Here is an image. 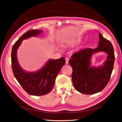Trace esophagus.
Segmentation results:
<instances>
[{
  "mask_svg": "<svg viewBox=\"0 0 122 122\" xmlns=\"http://www.w3.org/2000/svg\"><path fill=\"white\" fill-rule=\"evenodd\" d=\"M65 60H66V64H68L69 63V59L68 58V57H66L65 58Z\"/></svg>",
  "mask_w": 122,
  "mask_h": 122,
  "instance_id": "obj_1",
  "label": "esophagus"
}]
</instances>
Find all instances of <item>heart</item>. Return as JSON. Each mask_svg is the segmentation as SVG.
I'll use <instances>...</instances> for the list:
<instances>
[{
    "instance_id": "heart-1",
    "label": "heart",
    "mask_w": 122,
    "mask_h": 122,
    "mask_svg": "<svg viewBox=\"0 0 122 122\" xmlns=\"http://www.w3.org/2000/svg\"><path fill=\"white\" fill-rule=\"evenodd\" d=\"M78 41V40H75L74 41V43H76V42H77Z\"/></svg>"
}]
</instances>
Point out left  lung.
<instances>
[{"label": "left lung", "instance_id": "8db88e82", "mask_svg": "<svg viewBox=\"0 0 122 122\" xmlns=\"http://www.w3.org/2000/svg\"><path fill=\"white\" fill-rule=\"evenodd\" d=\"M98 47L84 48L72 55L69 65L73 68L72 80L74 88L84 94L92 95L100 92L108 83L113 68L115 54L111 43L99 33ZM104 51L108 54L103 66H91L93 53Z\"/></svg>", "mask_w": 122, "mask_h": 122}]
</instances>
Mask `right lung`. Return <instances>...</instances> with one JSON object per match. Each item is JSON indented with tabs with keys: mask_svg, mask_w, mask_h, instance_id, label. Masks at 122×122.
I'll use <instances>...</instances> for the list:
<instances>
[{
	"mask_svg": "<svg viewBox=\"0 0 122 122\" xmlns=\"http://www.w3.org/2000/svg\"><path fill=\"white\" fill-rule=\"evenodd\" d=\"M42 33V30H30L24 33L14 44L12 49V68L15 78L24 89L30 95L41 96L49 93L53 89L55 79L60 71L65 65V57L57 60L49 59L39 71L27 72L18 63L16 52L22 40L36 36Z\"/></svg>",
	"mask_w": 122,
	"mask_h": 122,
	"instance_id": "add662e5",
	"label": "right lung"
}]
</instances>
